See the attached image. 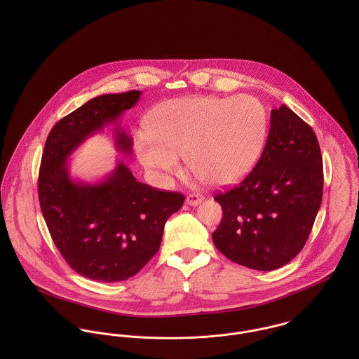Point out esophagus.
I'll return each instance as SVG.
<instances>
[{
    "instance_id": "1",
    "label": "esophagus",
    "mask_w": 359,
    "mask_h": 359,
    "mask_svg": "<svg viewBox=\"0 0 359 359\" xmlns=\"http://www.w3.org/2000/svg\"><path fill=\"white\" fill-rule=\"evenodd\" d=\"M203 201H205L203 195H201V194H191V195L187 196L185 202H187V205H201Z\"/></svg>"
}]
</instances>
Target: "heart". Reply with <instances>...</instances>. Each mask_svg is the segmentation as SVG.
Wrapping results in <instances>:
<instances>
[{
  "mask_svg": "<svg viewBox=\"0 0 359 359\" xmlns=\"http://www.w3.org/2000/svg\"><path fill=\"white\" fill-rule=\"evenodd\" d=\"M266 133L265 107L253 97H185L157 109L151 131L137 133L135 149L164 180L180 172L184 157L199 181L228 187L253 170Z\"/></svg>",
  "mask_w": 359,
  "mask_h": 359,
  "instance_id": "heart-1",
  "label": "heart"
}]
</instances>
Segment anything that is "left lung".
Wrapping results in <instances>:
<instances>
[{
  "mask_svg": "<svg viewBox=\"0 0 359 359\" xmlns=\"http://www.w3.org/2000/svg\"><path fill=\"white\" fill-rule=\"evenodd\" d=\"M323 167L315 133L286 104L271 111L265 148L252 172L215 195L222 219L212 242L243 266L272 271L297 256L319 211Z\"/></svg>",
  "mask_w": 359,
  "mask_h": 359,
  "instance_id": "left-lung-1",
  "label": "left lung"
}]
</instances>
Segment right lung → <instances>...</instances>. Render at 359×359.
<instances>
[{
    "label": "right lung",
    "instance_id": "add662e5",
    "mask_svg": "<svg viewBox=\"0 0 359 359\" xmlns=\"http://www.w3.org/2000/svg\"><path fill=\"white\" fill-rule=\"evenodd\" d=\"M141 91L100 95L59 120L47 138L39 175V199L52 241L67 264L97 282H120L138 273L157 253L164 224L184 205V195L135 180L117 161L97 182L74 180L69 157L86 140L113 124L117 152L133 154V138L120 116Z\"/></svg>",
    "mask_w": 359,
    "mask_h": 359
}]
</instances>
